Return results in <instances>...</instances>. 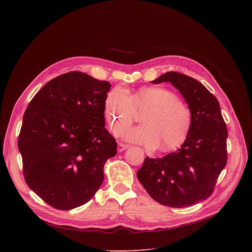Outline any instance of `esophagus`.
<instances>
[{
    "instance_id": "34e87169",
    "label": "esophagus",
    "mask_w": 252,
    "mask_h": 252,
    "mask_svg": "<svg viewBox=\"0 0 252 252\" xmlns=\"http://www.w3.org/2000/svg\"><path fill=\"white\" fill-rule=\"evenodd\" d=\"M128 148V146L127 145H125V143H119L118 145V152L119 153H122V152H124L125 150H126Z\"/></svg>"
}]
</instances>
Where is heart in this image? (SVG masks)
<instances>
[{
    "label": "heart",
    "mask_w": 252,
    "mask_h": 252,
    "mask_svg": "<svg viewBox=\"0 0 252 252\" xmlns=\"http://www.w3.org/2000/svg\"><path fill=\"white\" fill-rule=\"evenodd\" d=\"M143 112V125L118 128L116 135L149 149L168 152L186 141L192 125V114L188 103L177 98L171 91L159 87L137 90L130 97L123 87H116L104 99V116L112 128L128 125L135 113Z\"/></svg>",
    "instance_id": "heart-1"
}]
</instances>
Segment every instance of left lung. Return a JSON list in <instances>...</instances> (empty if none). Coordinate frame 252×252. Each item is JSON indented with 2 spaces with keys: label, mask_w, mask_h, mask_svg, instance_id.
<instances>
[{
  "label": "left lung",
  "mask_w": 252,
  "mask_h": 252,
  "mask_svg": "<svg viewBox=\"0 0 252 252\" xmlns=\"http://www.w3.org/2000/svg\"><path fill=\"white\" fill-rule=\"evenodd\" d=\"M170 83L189 104L192 125L176 152L145 158L136 176L148 193L169 207L191 206L207 199L227 161V129L219 100L191 77L167 71L153 84Z\"/></svg>",
  "instance_id": "obj_1"
}]
</instances>
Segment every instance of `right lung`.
I'll use <instances>...</instances> for the list:
<instances>
[{
    "instance_id": "obj_1",
    "label": "right lung",
    "mask_w": 252,
    "mask_h": 252,
    "mask_svg": "<svg viewBox=\"0 0 252 252\" xmlns=\"http://www.w3.org/2000/svg\"><path fill=\"white\" fill-rule=\"evenodd\" d=\"M111 84L69 71L46 84L24 114L18 147L29 188L51 206L87 203L103 182V165L117 155L104 127Z\"/></svg>"
}]
</instances>
